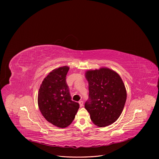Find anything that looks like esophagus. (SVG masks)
Segmentation results:
<instances>
[{
    "label": "esophagus",
    "instance_id": "34e87169",
    "mask_svg": "<svg viewBox=\"0 0 159 159\" xmlns=\"http://www.w3.org/2000/svg\"><path fill=\"white\" fill-rule=\"evenodd\" d=\"M79 104H80V107H82V106H83V104H84L83 101H80L79 102Z\"/></svg>",
    "mask_w": 159,
    "mask_h": 159
}]
</instances>
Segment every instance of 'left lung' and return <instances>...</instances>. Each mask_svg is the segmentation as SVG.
Returning <instances> with one entry per match:
<instances>
[{
	"label": "left lung",
	"mask_w": 159,
	"mask_h": 159,
	"mask_svg": "<svg viewBox=\"0 0 159 159\" xmlns=\"http://www.w3.org/2000/svg\"><path fill=\"white\" fill-rule=\"evenodd\" d=\"M89 99L85 108L90 120L99 127L107 126L120 116L126 100V90L120 76L107 68L87 70Z\"/></svg>",
	"instance_id": "1"
}]
</instances>
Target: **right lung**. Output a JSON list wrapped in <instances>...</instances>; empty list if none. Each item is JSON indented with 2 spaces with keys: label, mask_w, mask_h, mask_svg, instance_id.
Instances as JSON below:
<instances>
[{
  "label": "right lung",
  "mask_w": 159,
  "mask_h": 159,
  "mask_svg": "<svg viewBox=\"0 0 159 159\" xmlns=\"http://www.w3.org/2000/svg\"><path fill=\"white\" fill-rule=\"evenodd\" d=\"M69 67L63 66L53 70L40 85L38 104L42 115L49 123L66 128L75 118L79 104L72 100L66 75Z\"/></svg>",
  "instance_id": "1"
}]
</instances>
